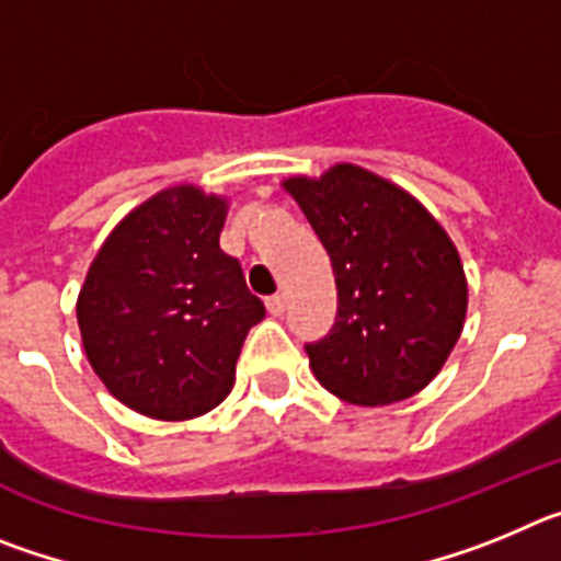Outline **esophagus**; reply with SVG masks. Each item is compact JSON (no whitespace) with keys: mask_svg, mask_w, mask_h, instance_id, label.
<instances>
[{"mask_svg":"<svg viewBox=\"0 0 561 561\" xmlns=\"http://www.w3.org/2000/svg\"><path fill=\"white\" fill-rule=\"evenodd\" d=\"M284 309H286V297L284 295L266 297V311H270V314H284Z\"/></svg>","mask_w":561,"mask_h":561,"instance_id":"obj_1","label":"esophagus"}]
</instances>
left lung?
<instances>
[{"instance_id":"8db88e82","label":"left lung","mask_w":561,"mask_h":561,"mask_svg":"<svg viewBox=\"0 0 561 561\" xmlns=\"http://www.w3.org/2000/svg\"><path fill=\"white\" fill-rule=\"evenodd\" d=\"M331 257L336 320L306 342L317 381L365 408L419 393L447 362L466 317L449 236L401 187L356 165L286 182Z\"/></svg>"}]
</instances>
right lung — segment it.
<instances>
[{
  "mask_svg": "<svg viewBox=\"0 0 561 561\" xmlns=\"http://www.w3.org/2000/svg\"><path fill=\"white\" fill-rule=\"evenodd\" d=\"M225 202L196 187L157 193L117 225L89 266L78 325L114 399L182 421L230 393L247 331L264 317L238 257L219 247Z\"/></svg>",
  "mask_w": 561,
  "mask_h": 561,
  "instance_id": "1",
  "label": "right lung"
}]
</instances>
